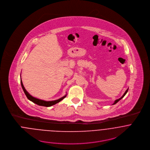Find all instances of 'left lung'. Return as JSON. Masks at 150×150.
Segmentation results:
<instances>
[{"mask_svg":"<svg viewBox=\"0 0 150 150\" xmlns=\"http://www.w3.org/2000/svg\"><path fill=\"white\" fill-rule=\"evenodd\" d=\"M128 89H129V88H128V89H127V91H125V93H124V95H122V97H121V98H120V99H117V100H115V102H114V103H113V105H115V104H116V103H117V102H118V101H119V100H121V99H122V98H124V96H125V95H126V94H127V92H128Z\"/></svg>","mask_w":150,"mask_h":150,"instance_id":"obj_1","label":"left lung"}]
</instances>
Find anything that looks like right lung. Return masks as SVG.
<instances>
[{
    "instance_id": "add662e5",
    "label": "right lung",
    "mask_w": 150,
    "mask_h": 150,
    "mask_svg": "<svg viewBox=\"0 0 150 150\" xmlns=\"http://www.w3.org/2000/svg\"><path fill=\"white\" fill-rule=\"evenodd\" d=\"M21 86L22 89H23V91L25 93V94L26 95L27 98L32 101V102L36 103V105H39V106H45V107H50L52 105H54L58 103H59V102H61L62 100H63L64 99V98L66 96V95H65L64 96H63L62 98L59 99H57V100H52V101H45V100H41V99H37L36 98H34L32 96H31L27 91L25 89V88H24L23 85L22 84V82L21 79Z\"/></svg>"
}]
</instances>
